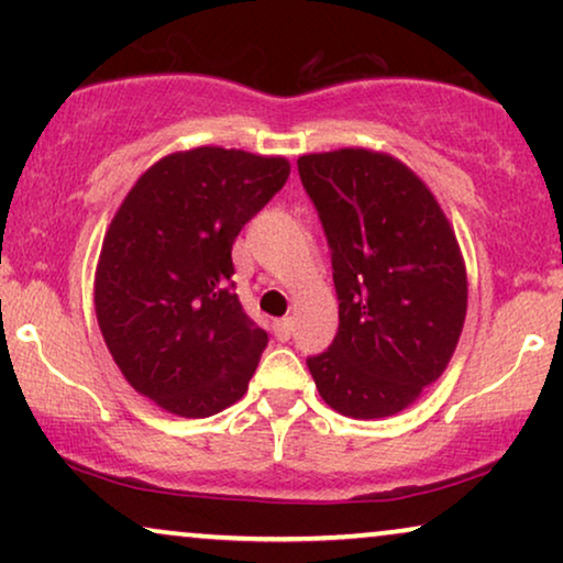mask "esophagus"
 Segmentation results:
<instances>
[{
    "label": "esophagus",
    "instance_id": "obj_1",
    "mask_svg": "<svg viewBox=\"0 0 563 563\" xmlns=\"http://www.w3.org/2000/svg\"><path fill=\"white\" fill-rule=\"evenodd\" d=\"M291 330H295V320H291V318H282V320L274 322V335L279 338V341H289Z\"/></svg>",
    "mask_w": 563,
    "mask_h": 563
}]
</instances>
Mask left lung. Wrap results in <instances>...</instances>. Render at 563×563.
Listing matches in <instances>:
<instances>
[{"label":"left lung","mask_w":563,"mask_h":563,"mask_svg":"<svg viewBox=\"0 0 563 563\" xmlns=\"http://www.w3.org/2000/svg\"><path fill=\"white\" fill-rule=\"evenodd\" d=\"M297 168L325 230L341 320L307 368L335 412L389 418L456 351L468 297L456 233L426 181L389 153H310Z\"/></svg>","instance_id":"obj_1"}]
</instances>
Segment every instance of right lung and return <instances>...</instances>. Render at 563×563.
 Returning <instances> with one entry per match:
<instances>
[{
  "instance_id": "1",
  "label": "right lung",
  "mask_w": 563,
  "mask_h": 563,
  "mask_svg": "<svg viewBox=\"0 0 563 563\" xmlns=\"http://www.w3.org/2000/svg\"><path fill=\"white\" fill-rule=\"evenodd\" d=\"M289 161L199 145L156 161L122 199L95 274L102 338L130 387L179 418H210L249 389L268 335L230 276L245 222Z\"/></svg>"
}]
</instances>
